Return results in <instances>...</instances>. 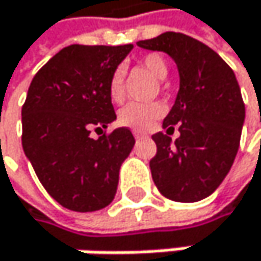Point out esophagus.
<instances>
[{
	"label": "esophagus",
	"mask_w": 261,
	"mask_h": 261,
	"mask_svg": "<svg viewBox=\"0 0 261 261\" xmlns=\"http://www.w3.org/2000/svg\"><path fill=\"white\" fill-rule=\"evenodd\" d=\"M133 135H135L136 139H144V138H147V135H145V133H141V132H135Z\"/></svg>",
	"instance_id": "obj_1"
}]
</instances>
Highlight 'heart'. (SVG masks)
<instances>
[{"label": "heart", "mask_w": 261, "mask_h": 261, "mask_svg": "<svg viewBox=\"0 0 261 261\" xmlns=\"http://www.w3.org/2000/svg\"><path fill=\"white\" fill-rule=\"evenodd\" d=\"M139 64L147 70V72L155 76L156 80H164L167 75V64L163 56L156 53H148L141 58ZM125 73L122 68H116L109 76L108 81V94L114 103L123 100L125 86H123ZM164 114V106L160 101L153 103H129L122 108L117 116V122L122 126L132 128L135 132H145L150 126H153L158 119Z\"/></svg>", "instance_id": "1"}]
</instances>
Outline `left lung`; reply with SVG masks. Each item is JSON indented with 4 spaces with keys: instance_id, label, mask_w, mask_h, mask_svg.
I'll list each match as a JSON object with an SVG mask.
<instances>
[{
    "instance_id": "8db88e82",
    "label": "left lung",
    "mask_w": 261,
    "mask_h": 261,
    "mask_svg": "<svg viewBox=\"0 0 261 261\" xmlns=\"http://www.w3.org/2000/svg\"><path fill=\"white\" fill-rule=\"evenodd\" d=\"M138 45L172 58L180 91L156 133L150 160L158 191L175 202H197L216 191L237 156L244 122V101L233 70L212 48L181 33H163ZM179 126L174 144L167 134Z\"/></svg>"
}]
</instances>
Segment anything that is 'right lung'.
<instances>
[{"label": "right lung", "instance_id": "right-lung-1", "mask_svg": "<svg viewBox=\"0 0 261 261\" xmlns=\"http://www.w3.org/2000/svg\"><path fill=\"white\" fill-rule=\"evenodd\" d=\"M133 45H70L49 59L31 81L21 108L24 155L40 183L72 212H97L113 202L119 170L135 145L116 120L109 76ZM102 133L98 140L90 132Z\"/></svg>", "mask_w": 261, "mask_h": 261}]
</instances>
